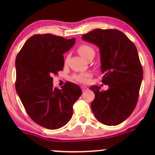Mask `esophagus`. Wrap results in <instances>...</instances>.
<instances>
[{"mask_svg": "<svg viewBox=\"0 0 155 155\" xmlns=\"http://www.w3.org/2000/svg\"><path fill=\"white\" fill-rule=\"evenodd\" d=\"M81 88H82V91H86L88 90V88H87V87H85V86H82V87H81Z\"/></svg>", "mask_w": 155, "mask_h": 155, "instance_id": "obj_1", "label": "esophagus"}]
</instances>
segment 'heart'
<instances>
[{
	"instance_id": "heart-1",
	"label": "heart",
	"mask_w": 155,
	"mask_h": 155,
	"mask_svg": "<svg viewBox=\"0 0 155 155\" xmlns=\"http://www.w3.org/2000/svg\"><path fill=\"white\" fill-rule=\"evenodd\" d=\"M78 51H79V54H80L84 58L86 59V60L90 57V56L94 55L95 54L94 49L91 46L85 44L79 46V48H78ZM90 73H80V74L74 75V76H73V79H74L76 82H80V83H87V82H88V78L90 77Z\"/></svg>"
}]
</instances>
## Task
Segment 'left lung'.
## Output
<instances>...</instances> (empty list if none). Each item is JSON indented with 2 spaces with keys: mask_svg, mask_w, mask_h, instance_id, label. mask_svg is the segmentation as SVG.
I'll use <instances>...</instances> for the list:
<instances>
[{
  "mask_svg": "<svg viewBox=\"0 0 155 155\" xmlns=\"http://www.w3.org/2000/svg\"><path fill=\"white\" fill-rule=\"evenodd\" d=\"M82 40L100 48L102 82L109 88L90 87L95 94L91 107L97 119L108 126L126 120L137 106L143 80V67L134 43L116 29H95Z\"/></svg>",
  "mask_w": 155,
  "mask_h": 155,
  "instance_id": "left-lung-1",
  "label": "left lung"
}]
</instances>
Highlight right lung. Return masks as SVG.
<instances>
[{
	"instance_id": "obj_1",
	"label": "right lung",
	"mask_w": 155,
	"mask_h": 155,
	"mask_svg": "<svg viewBox=\"0 0 155 155\" xmlns=\"http://www.w3.org/2000/svg\"><path fill=\"white\" fill-rule=\"evenodd\" d=\"M51 34H35L25 43L15 58V89L30 118L45 128L55 130L68 123L73 106L82 94L79 85L68 82L53 87V75L63 70V54L74 45Z\"/></svg>"
}]
</instances>
